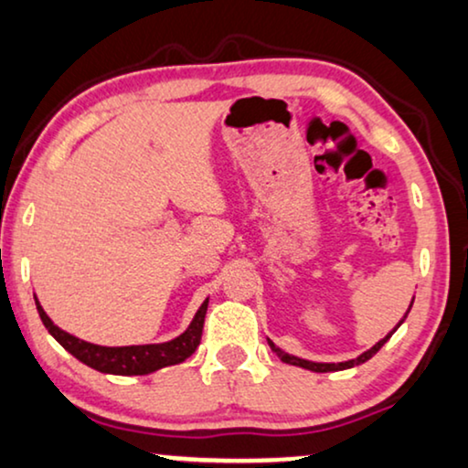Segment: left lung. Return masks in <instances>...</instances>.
<instances>
[{"label":"left lung","mask_w":468,"mask_h":468,"mask_svg":"<svg viewBox=\"0 0 468 468\" xmlns=\"http://www.w3.org/2000/svg\"><path fill=\"white\" fill-rule=\"evenodd\" d=\"M412 301H415V299H412ZM410 307H412V303H410ZM410 307H409V312H410ZM409 312H406V314H404V318H406V315H409ZM404 318H402V320H399V323H398V326L404 323ZM398 326H396V329H398ZM396 329H393V331H391V333H389V335H387V337H382L378 344H374V346H372V348H369V350H366V353H363V355H359V356H356V359H350V361H342V363H315V361L299 359V356H294V355H288V353H283V350H282V348H277V346H275V344H272V342H269V346H271V350H272V353H275V355L279 356V359H282L283 363H290V366H299V367L312 369V372H339V369H348V367L361 366V363H366V361H369V359H372V356H374L376 353H378V350L382 348V346H385V342H387V339H389V337L393 335V333H396Z\"/></svg>","instance_id":"obj_1"}]
</instances>
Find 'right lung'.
I'll list each match as a JSON object with an SVG mask.
<instances>
[{
  "instance_id": "obj_1",
  "label": "right lung",
  "mask_w": 468,
  "mask_h": 468,
  "mask_svg": "<svg viewBox=\"0 0 468 468\" xmlns=\"http://www.w3.org/2000/svg\"><path fill=\"white\" fill-rule=\"evenodd\" d=\"M36 309H38L42 324H45L47 331L58 339V344H62L64 350H69L75 359L86 363L88 367H92L96 372H102V374L144 376V374H153L161 367L178 366V363L189 359V356L196 353L199 339H202L208 299L202 303V307L197 309L196 318L191 320V324L186 326V331L182 333V335L174 337L172 342L144 344V346H99V344L83 342V339L70 335V333H66L59 329V326L53 324V320L48 318L38 301H36Z\"/></svg>"
}]
</instances>
